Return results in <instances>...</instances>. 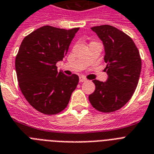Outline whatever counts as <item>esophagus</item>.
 I'll return each instance as SVG.
<instances>
[{"mask_svg": "<svg viewBox=\"0 0 154 154\" xmlns=\"http://www.w3.org/2000/svg\"><path fill=\"white\" fill-rule=\"evenodd\" d=\"M79 81H80V82L81 83V82H85V81H87V79H86V78H85V77H80Z\"/></svg>", "mask_w": 154, "mask_h": 154, "instance_id": "1", "label": "esophagus"}]
</instances>
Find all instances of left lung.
<instances>
[{
	"instance_id": "8db88e82",
	"label": "left lung",
	"mask_w": 154,
	"mask_h": 154,
	"mask_svg": "<svg viewBox=\"0 0 154 154\" xmlns=\"http://www.w3.org/2000/svg\"><path fill=\"white\" fill-rule=\"evenodd\" d=\"M91 29L104 45V71L108 78L106 82L92 81L96 89L88 99L95 109L110 113L120 109L133 96L139 80L142 59L132 38L118 28L105 24Z\"/></svg>"
}]
</instances>
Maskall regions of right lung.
I'll return each instance as SVG.
<instances>
[{"instance_id":"right-lung-1","label":"right lung","mask_w":154,"mask_h":154,"mask_svg":"<svg viewBox=\"0 0 154 154\" xmlns=\"http://www.w3.org/2000/svg\"><path fill=\"white\" fill-rule=\"evenodd\" d=\"M79 27L66 30L43 26L23 39L16 57V76L30 105L45 115H56L67 107L79 77L57 72Z\"/></svg>"}]
</instances>
